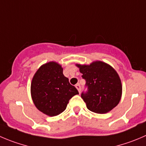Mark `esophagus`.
I'll use <instances>...</instances> for the list:
<instances>
[{
    "label": "esophagus",
    "mask_w": 146,
    "mask_h": 146,
    "mask_svg": "<svg viewBox=\"0 0 146 146\" xmlns=\"http://www.w3.org/2000/svg\"><path fill=\"white\" fill-rule=\"evenodd\" d=\"M75 87H76V88L77 89V90L79 91V92L80 93V92H81V86L80 85V84H77L75 85Z\"/></svg>",
    "instance_id": "34e87169"
}]
</instances>
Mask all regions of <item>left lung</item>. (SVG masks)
<instances>
[{
  "label": "left lung",
  "instance_id": "1",
  "mask_svg": "<svg viewBox=\"0 0 146 146\" xmlns=\"http://www.w3.org/2000/svg\"><path fill=\"white\" fill-rule=\"evenodd\" d=\"M77 66L86 81L87 91L82 92L81 97L87 109L103 114L117 106L121 98L122 84L116 71L102 62Z\"/></svg>",
  "mask_w": 146,
  "mask_h": 146
}]
</instances>
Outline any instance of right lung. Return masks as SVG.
<instances>
[{
  "instance_id": "1",
  "label": "right lung",
  "mask_w": 146,
  "mask_h": 146,
  "mask_svg": "<svg viewBox=\"0 0 146 146\" xmlns=\"http://www.w3.org/2000/svg\"><path fill=\"white\" fill-rule=\"evenodd\" d=\"M31 92L37 109L48 116L64 112L69 100L79 94L76 87L64 77L62 66L53 62L42 65L36 72Z\"/></svg>"
}]
</instances>
